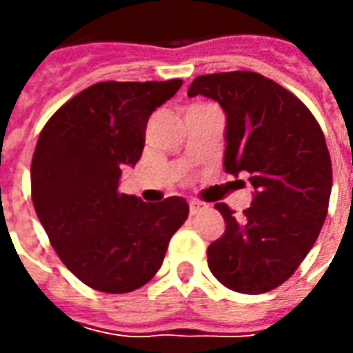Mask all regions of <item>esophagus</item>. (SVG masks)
I'll return each instance as SVG.
<instances>
[{"label": "esophagus", "instance_id": "obj_1", "mask_svg": "<svg viewBox=\"0 0 353 353\" xmlns=\"http://www.w3.org/2000/svg\"><path fill=\"white\" fill-rule=\"evenodd\" d=\"M202 206H204V204L199 202V200H191V202H189V212H191V215L199 214L200 210H202Z\"/></svg>", "mask_w": 353, "mask_h": 353}]
</instances>
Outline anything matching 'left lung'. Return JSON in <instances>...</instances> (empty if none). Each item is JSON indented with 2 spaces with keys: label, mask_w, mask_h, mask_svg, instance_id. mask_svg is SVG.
<instances>
[{
  "label": "left lung",
  "mask_w": 353,
  "mask_h": 353,
  "mask_svg": "<svg viewBox=\"0 0 353 353\" xmlns=\"http://www.w3.org/2000/svg\"><path fill=\"white\" fill-rule=\"evenodd\" d=\"M219 101L227 115L225 172L248 174L252 206L234 215L208 248V266L225 288L259 295L293 276L323 227L333 185L331 157L303 101L255 72L200 75L189 96Z\"/></svg>",
  "instance_id": "8db88e82"
}]
</instances>
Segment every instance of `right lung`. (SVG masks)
Segmentation results:
<instances>
[{"mask_svg":"<svg viewBox=\"0 0 353 353\" xmlns=\"http://www.w3.org/2000/svg\"><path fill=\"white\" fill-rule=\"evenodd\" d=\"M181 85L96 83L65 101L39 134L32 159L35 214L60 261L96 291L145 285L189 215L179 196L149 204L119 192L123 168L141 157L149 117Z\"/></svg>","mask_w":353,"mask_h":353,"instance_id":"add662e5","label":"right lung"}]
</instances>
